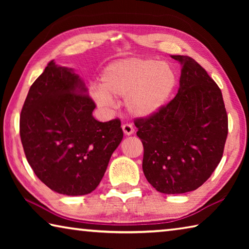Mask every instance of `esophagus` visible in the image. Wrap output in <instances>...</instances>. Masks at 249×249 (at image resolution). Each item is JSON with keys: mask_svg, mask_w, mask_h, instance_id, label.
I'll return each mask as SVG.
<instances>
[{"mask_svg": "<svg viewBox=\"0 0 249 249\" xmlns=\"http://www.w3.org/2000/svg\"><path fill=\"white\" fill-rule=\"evenodd\" d=\"M122 128H123V132L126 136H129V135H132L135 132V129L132 126V124H128V123L124 124L123 126H122Z\"/></svg>", "mask_w": 249, "mask_h": 249, "instance_id": "obj_1", "label": "esophagus"}]
</instances>
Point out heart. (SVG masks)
I'll use <instances>...</instances> for the list:
<instances>
[{
	"label": "heart",
	"mask_w": 249,
	"mask_h": 249,
	"mask_svg": "<svg viewBox=\"0 0 249 249\" xmlns=\"http://www.w3.org/2000/svg\"><path fill=\"white\" fill-rule=\"evenodd\" d=\"M175 87L176 74L165 62L128 58L104 69L100 88H95L92 95L103 107H111L113 98L125 99L130 114L148 117L165 107Z\"/></svg>",
	"instance_id": "1"
}]
</instances>
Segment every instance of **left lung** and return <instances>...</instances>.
<instances>
[{"mask_svg": "<svg viewBox=\"0 0 249 249\" xmlns=\"http://www.w3.org/2000/svg\"><path fill=\"white\" fill-rule=\"evenodd\" d=\"M171 57L182 66L178 93L135 126L147 181L165 195H180L196 190L215 170L229 121L222 92L208 72L191 57Z\"/></svg>", "mask_w": 249, "mask_h": 249, "instance_id": "obj_1", "label": "left lung"}]
</instances>
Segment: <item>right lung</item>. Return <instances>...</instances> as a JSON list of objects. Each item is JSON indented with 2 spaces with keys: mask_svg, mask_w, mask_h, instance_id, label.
<instances>
[{
  "mask_svg": "<svg viewBox=\"0 0 249 249\" xmlns=\"http://www.w3.org/2000/svg\"><path fill=\"white\" fill-rule=\"evenodd\" d=\"M94 108L83 80L53 60L28 91L20 141L29 166L54 192L84 196L95 190L123 140L121 121H96Z\"/></svg>",
  "mask_w": 249,
  "mask_h": 249,
  "instance_id": "1",
  "label": "right lung"
}]
</instances>
